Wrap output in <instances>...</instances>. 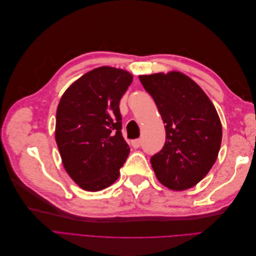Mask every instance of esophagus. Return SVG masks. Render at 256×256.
<instances>
[{
  "label": "esophagus",
  "mask_w": 256,
  "mask_h": 256,
  "mask_svg": "<svg viewBox=\"0 0 256 256\" xmlns=\"http://www.w3.org/2000/svg\"><path fill=\"white\" fill-rule=\"evenodd\" d=\"M131 144H132L134 148H138V147L142 145V141L140 140V138H138V140H134L132 142H131Z\"/></svg>",
  "instance_id": "1"
}]
</instances>
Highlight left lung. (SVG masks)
Returning <instances> with one entry per match:
<instances>
[{"instance_id":"obj_1","label":"left lung","mask_w":256,"mask_h":256,"mask_svg":"<svg viewBox=\"0 0 256 256\" xmlns=\"http://www.w3.org/2000/svg\"><path fill=\"white\" fill-rule=\"evenodd\" d=\"M158 108L166 128L164 148L150 159L158 180L182 191L198 184L218 157L222 125L214 104L180 72L138 76Z\"/></svg>"}]
</instances>
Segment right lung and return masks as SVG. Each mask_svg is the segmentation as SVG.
<instances>
[{"mask_svg": "<svg viewBox=\"0 0 256 256\" xmlns=\"http://www.w3.org/2000/svg\"><path fill=\"white\" fill-rule=\"evenodd\" d=\"M132 78L122 69L98 67L74 81L60 100L56 141L66 172L84 190L111 186L130 152L120 131V100Z\"/></svg>", "mask_w": 256, "mask_h": 256, "instance_id": "add662e5", "label": "right lung"}]
</instances>
